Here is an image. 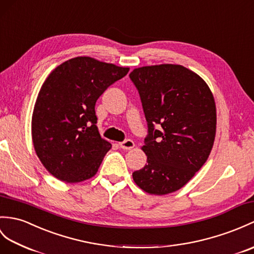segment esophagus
<instances>
[{"instance_id": "34e87169", "label": "esophagus", "mask_w": 254, "mask_h": 254, "mask_svg": "<svg viewBox=\"0 0 254 254\" xmlns=\"http://www.w3.org/2000/svg\"><path fill=\"white\" fill-rule=\"evenodd\" d=\"M119 146L121 147L122 149L128 150V149H132L133 147L135 146V144H134V141L132 139H126V140L121 141V143H119Z\"/></svg>"}]
</instances>
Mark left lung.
I'll use <instances>...</instances> for the list:
<instances>
[{"mask_svg": "<svg viewBox=\"0 0 254 254\" xmlns=\"http://www.w3.org/2000/svg\"><path fill=\"white\" fill-rule=\"evenodd\" d=\"M129 79L148 127L143 146L147 164L133 172V180L151 194L179 190L203 166L213 146V95L197 73L181 64L137 68Z\"/></svg>", "mask_w": 254, "mask_h": 254, "instance_id": "left-lung-1", "label": "left lung"}]
</instances>
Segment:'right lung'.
I'll use <instances>...</instances> for the list:
<instances>
[{
	"label": "right lung",
	"instance_id": "add662e5",
	"mask_svg": "<svg viewBox=\"0 0 254 254\" xmlns=\"http://www.w3.org/2000/svg\"><path fill=\"white\" fill-rule=\"evenodd\" d=\"M128 70L84 56L63 63L47 76L31 129L40 161L56 179L78 183L96 174L111 148L96 127V100Z\"/></svg>",
	"mask_w": 254,
	"mask_h": 254
}]
</instances>
